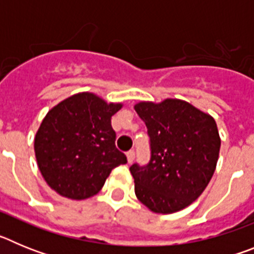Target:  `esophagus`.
I'll return each mask as SVG.
<instances>
[{
	"mask_svg": "<svg viewBox=\"0 0 254 254\" xmlns=\"http://www.w3.org/2000/svg\"><path fill=\"white\" fill-rule=\"evenodd\" d=\"M127 160H128V163H132V161L134 160V151H133V150H129V151L127 152Z\"/></svg>",
	"mask_w": 254,
	"mask_h": 254,
	"instance_id": "34e87169",
	"label": "esophagus"
}]
</instances>
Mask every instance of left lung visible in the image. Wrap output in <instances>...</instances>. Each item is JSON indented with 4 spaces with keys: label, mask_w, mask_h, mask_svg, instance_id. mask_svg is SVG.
Returning a JSON list of instances; mask_svg holds the SVG:
<instances>
[{
    "label": "left lung",
    "mask_w": 254,
    "mask_h": 254,
    "mask_svg": "<svg viewBox=\"0 0 254 254\" xmlns=\"http://www.w3.org/2000/svg\"><path fill=\"white\" fill-rule=\"evenodd\" d=\"M147 127L151 158L129 168L134 193L156 214H173L196 201L212 178L220 140L215 120L190 103L165 99L134 105Z\"/></svg>",
    "instance_id": "left-lung-1"
}]
</instances>
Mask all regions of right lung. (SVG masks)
Wrapping results in <instances>:
<instances>
[{
    "instance_id": "1",
    "label": "right lung",
    "mask_w": 254,
    "mask_h": 254,
    "mask_svg": "<svg viewBox=\"0 0 254 254\" xmlns=\"http://www.w3.org/2000/svg\"><path fill=\"white\" fill-rule=\"evenodd\" d=\"M122 108L93 93H78L47 113L35 134L38 167L61 196L85 199L102 190L112 169L127 163L116 147L111 118Z\"/></svg>"
}]
</instances>
